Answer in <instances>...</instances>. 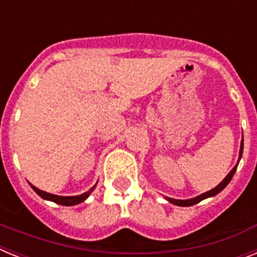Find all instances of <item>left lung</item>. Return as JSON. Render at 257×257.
Returning a JSON list of instances; mask_svg holds the SVG:
<instances>
[{"label":"left lung","mask_w":257,"mask_h":257,"mask_svg":"<svg viewBox=\"0 0 257 257\" xmlns=\"http://www.w3.org/2000/svg\"><path fill=\"white\" fill-rule=\"evenodd\" d=\"M242 153H243V139H242V143H240V151H239V160H240V157H242ZM239 160H238V163H239ZM237 165L233 167V170H231L230 172H229L228 175L225 176V179L221 181V183L217 185V187H215L213 189L208 190V192L203 193V194H201V196L196 197V198H192V199H174V198H167V201L171 202V203H174V205L176 206H183V207H188V206H193V205H196V203H198V202L203 201V199L208 198V197H213V196H216L217 193L221 192L224 188L228 185L229 183H230L231 178H233V175H234L235 170H237Z\"/></svg>","instance_id":"left-lung-1"}]
</instances>
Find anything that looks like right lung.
<instances>
[{"label": "right lung", "mask_w": 257, "mask_h": 257, "mask_svg": "<svg viewBox=\"0 0 257 257\" xmlns=\"http://www.w3.org/2000/svg\"><path fill=\"white\" fill-rule=\"evenodd\" d=\"M32 189L35 190L36 193H37L38 196L41 197V198L44 199H47V201H52L55 202V203H58V205H63V206H74V205H78V203H81V202L85 201L86 198H87L90 194H91L92 190L95 189V187H96V184H95L94 187L91 188V189L88 190V192L83 193V194H81V196H74V197H61V196H55V194H51V193H46L44 192V190H40L38 188H36L35 185H32L31 184Z\"/></svg>", "instance_id": "1"}]
</instances>
